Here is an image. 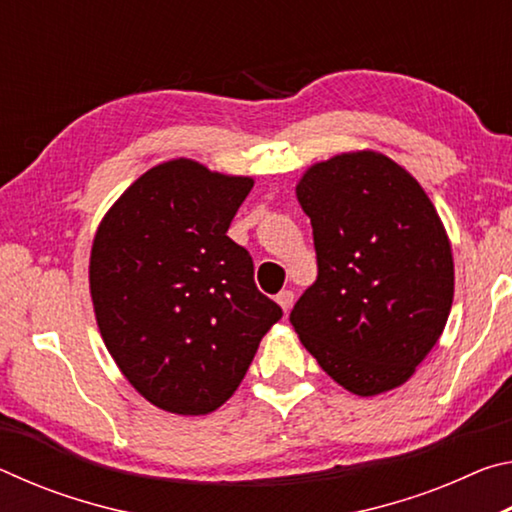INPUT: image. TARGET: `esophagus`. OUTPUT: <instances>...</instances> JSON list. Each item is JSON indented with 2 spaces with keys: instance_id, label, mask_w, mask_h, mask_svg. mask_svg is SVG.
Here are the masks:
<instances>
[{
  "instance_id": "esophagus-1",
  "label": "esophagus",
  "mask_w": 512,
  "mask_h": 512,
  "mask_svg": "<svg viewBox=\"0 0 512 512\" xmlns=\"http://www.w3.org/2000/svg\"><path fill=\"white\" fill-rule=\"evenodd\" d=\"M275 300H277V305L284 309V314H287V311L293 307V291H280Z\"/></svg>"
}]
</instances>
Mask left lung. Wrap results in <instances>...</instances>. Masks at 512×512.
I'll list each match as a JSON object with an SVG mask.
<instances>
[{
    "label": "left lung",
    "instance_id": "left-lung-1",
    "mask_svg": "<svg viewBox=\"0 0 512 512\" xmlns=\"http://www.w3.org/2000/svg\"><path fill=\"white\" fill-rule=\"evenodd\" d=\"M318 277L291 325L336 384L370 397L402 386L443 334L454 259L418 180L375 151L309 167L296 187Z\"/></svg>",
    "mask_w": 512,
    "mask_h": 512
}]
</instances>
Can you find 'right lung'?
<instances>
[{
  "label": "right lung",
  "mask_w": 512,
  "mask_h": 512,
  "mask_svg": "<svg viewBox=\"0 0 512 512\" xmlns=\"http://www.w3.org/2000/svg\"><path fill=\"white\" fill-rule=\"evenodd\" d=\"M253 178L162 162L119 196L90 255L94 314L112 359L162 411L205 415L230 400L282 318L228 237Z\"/></svg>",
  "instance_id": "obj_1"
}]
</instances>
